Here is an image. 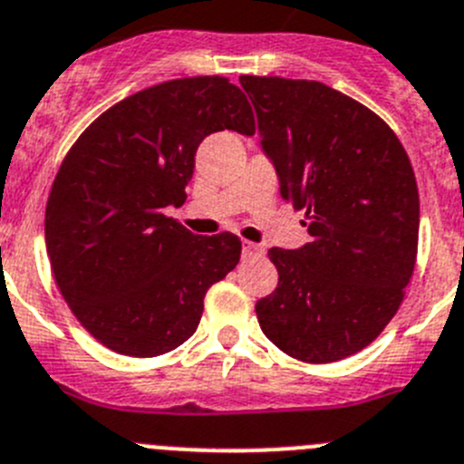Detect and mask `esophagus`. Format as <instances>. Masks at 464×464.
Here are the masks:
<instances>
[{
    "mask_svg": "<svg viewBox=\"0 0 464 464\" xmlns=\"http://www.w3.org/2000/svg\"><path fill=\"white\" fill-rule=\"evenodd\" d=\"M262 255H265V248H262V246L246 241V244H244V260H253V257H262Z\"/></svg>",
    "mask_w": 464,
    "mask_h": 464,
    "instance_id": "obj_1",
    "label": "esophagus"
}]
</instances>
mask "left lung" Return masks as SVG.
<instances>
[{
  "label": "left lung",
  "instance_id": "obj_1",
  "mask_svg": "<svg viewBox=\"0 0 464 464\" xmlns=\"http://www.w3.org/2000/svg\"><path fill=\"white\" fill-rule=\"evenodd\" d=\"M283 199L310 241L271 248L278 287L257 301L262 331L305 363L371 345L401 308L419 246L407 151L372 110L315 80L241 75Z\"/></svg>",
  "mask_w": 464,
  "mask_h": 464
}]
</instances>
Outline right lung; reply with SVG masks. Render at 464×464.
<instances>
[{"mask_svg":"<svg viewBox=\"0 0 464 464\" xmlns=\"http://www.w3.org/2000/svg\"><path fill=\"white\" fill-rule=\"evenodd\" d=\"M225 129L255 133L237 84L169 80L105 110L63 159L45 207L50 265L68 308L112 352L179 347L207 290L239 265V237H199L165 216L184 204L199 142Z\"/></svg>","mask_w":464,"mask_h":464,"instance_id":"1","label":"right lung"}]
</instances>
